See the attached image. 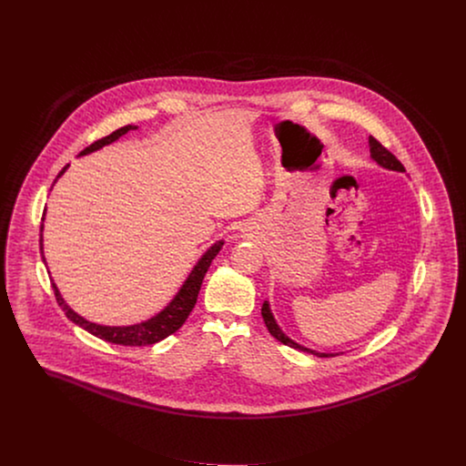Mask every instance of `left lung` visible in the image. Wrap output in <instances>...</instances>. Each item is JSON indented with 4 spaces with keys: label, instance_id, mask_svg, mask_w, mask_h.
I'll return each mask as SVG.
<instances>
[{
    "label": "left lung",
    "instance_id": "8db88e82",
    "mask_svg": "<svg viewBox=\"0 0 466 466\" xmlns=\"http://www.w3.org/2000/svg\"><path fill=\"white\" fill-rule=\"evenodd\" d=\"M370 153H371V158H373L377 164L380 165V167H383V168L396 170V172H405V167L401 165V162H400L389 149H385L377 138L371 137V136H370ZM262 317H264V322H266V326L269 329V332L273 334L278 341H281L283 345L292 347V349H298V350H302V352H309V354H313V356H338V354H322V352L306 349V347H302L299 343H296L294 339H290V338L279 329V326L276 324L273 313H271V308H269V301H264V304H262Z\"/></svg>",
    "mask_w": 466,
    "mask_h": 466
}]
</instances>
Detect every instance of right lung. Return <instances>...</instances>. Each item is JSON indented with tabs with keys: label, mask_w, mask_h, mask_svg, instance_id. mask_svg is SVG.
<instances>
[{
	"label": "right lung",
	"mask_w": 466,
	"mask_h": 466,
	"mask_svg": "<svg viewBox=\"0 0 466 466\" xmlns=\"http://www.w3.org/2000/svg\"><path fill=\"white\" fill-rule=\"evenodd\" d=\"M130 130H137V127L134 125H127L116 132H112L107 137L100 138L96 142H93L91 146H87L84 151L79 153V157L84 155H89L104 146H107L110 142L117 140L121 136H125L127 132ZM68 168V165H65L61 168V172L57 174V177H61L65 174V170ZM57 177L55 179L57 181ZM46 218V211H44V217L42 221ZM42 230H44V223L40 225V249H42V258L46 262V257H44V238H42ZM223 247V241H217L211 248H208V251L198 258V262L195 264V268L192 269V273L188 274V278L185 279L183 287L179 289V292L174 296V299L168 302L165 306L164 309L151 317L149 320H144L140 324H134V326H100V324H95V322H89L86 320L81 315H77L65 299L61 298L57 287H56L55 281H53V289H55L56 301L63 308L65 315L74 322L77 324L79 328L86 329L87 332H91L93 336L100 338V339H106L109 343H116V345H125V347H144V345H153V343H158L162 341L167 336H170L172 332H176L177 329L181 328L185 324V320L188 319L190 311L197 302V296H198V290H200V285H202V279L208 273L213 258L218 255L219 249Z\"/></svg>",
	"instance_id": "add662e5"
}]
</instances>
